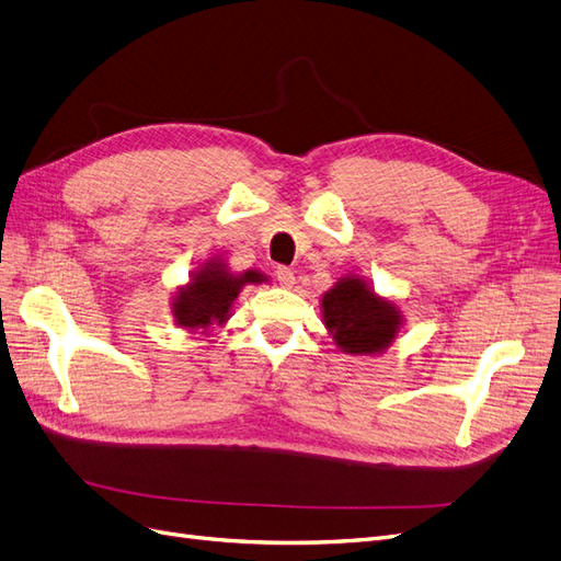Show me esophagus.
I'll return each mask as SVG.
<instances>
[{
	"label": "esophagus",
	"instance_id": "obj_1",
	"mask_svg": "<svg viewBox=\"0 0 561 561\" xmlns=\"http://www.w3.org/2000/svg\"><path fill=\"white\" fill-rule=\"evenodd\" d=\"M275 277H277V282H279L284 288H291V286L296 284L294 270H291V267H286V265H279V267L275 270Z\"/></svg>",
	"mask_w": 561,
	"mask_h": 561
}]
</instances>
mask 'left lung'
<instances>
[{"label": "left lung", "instance_id": "1", "mask_svg": "<svg viewBox=\"0 0 561 561\" xmlns=\"http://www.w3.org/2000/svg\"><path fill=\"white\" fill-rule=\"evenodd\" d=\"M323 321L344 354L369 356L388 348L402 323L400 309L379 298L360 277H344L323 300Z\"/></svg>", "mask_w": 561, "mask_h": 561}]
</instances>
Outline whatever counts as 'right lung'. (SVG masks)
<instances>
[{
  "mask_svg": "<svg viewBox=\"0 0 561 561\" xmlns=\"http://www.w3.org/2000/svg\"><path fill=\"white\" fill-rule=\"evenodd\" d=\"M265 277L256 270H247L242 275H233L221 261L205 263L203 270L192 277V282L180 288L173 302V317L186 330H207L210 325H221L231 305L238 298L244 284H261Z\"/></svg>",
  "mask_w": 561,
  "mask_h": 561,
  "instance_id": "obj_1",
  "label": "right lung"
}]
</instances>
